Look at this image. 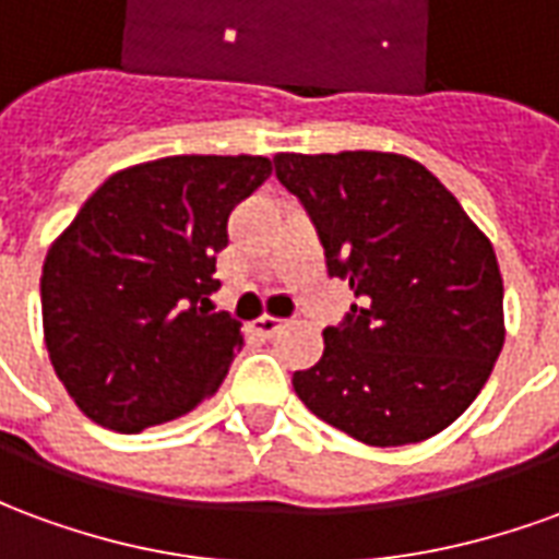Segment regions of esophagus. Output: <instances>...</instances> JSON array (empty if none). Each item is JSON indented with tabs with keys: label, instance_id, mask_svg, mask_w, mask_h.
<instances>
[{
	"label": "esophagus",
	"instance_id": "esophagus-1",
	"mask_svg": "<svg viewBox=\"0 0 559 559\" xmlns=\"http://www.w3.org/2000/svg\"><path fill=\"white\" fill-rule=\"evenodd\" d=\"M287 326V320H281V317H272V314H263L257 317L254 323H251V332H254L257 338H275L281 329Z\"/></svg>",
	"mask_w": 559,
	"mask_h": 559
}]
</instances>
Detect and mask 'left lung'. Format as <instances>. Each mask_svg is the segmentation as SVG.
<instances>
[{
  "label": "left lung",
  "instance_id": "1",
  "mask_svg": "<svg viewBox=\"0 0 559 559\" xmlns=\"http://www.w3.org/2000/svg\"><path fill=\"white\" fill-rule=\"evenodd\" d=\"M314 218L329 275L359 302L293 374L308 411L368 445L421 443L467 411L503 350V275L455 194L399 152L275 155Z\"/></svg>",
  "mask_w": 559,
  "mask_h": 559
}]
</instances>
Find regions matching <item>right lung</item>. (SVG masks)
<instances>
[{"label":"right lung","mask_w":559,"mask_h":559,"mask_svg":"<svg viewBox=\"0 0 559 559\" xmlns=\"http://www.w3.org/2000/svg\"><path fill=\"white\" fill-rule=\"evenodd\" d=\"M272 176L263 155H170L114 173L41 272L44 344L83 416L138 433L212 399L242 344L209 314L227 218Z\"/></svg>","instance_id":"1"}]
</instances>
